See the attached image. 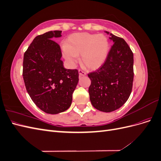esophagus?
I'll list each match as a JSON object with an SVG mask.
<instances>
[{"label": "esophagus", "mask_w": 161, "mask_h": 161, "mask_svg": "<svg viewBox=\"0 0 161 161\" xmlns=\"http://www.w3.org/2000/svg\"><path fill=\"white\" fill-rule=\"evenodd\" d=\"M79 76H86V72L82 71V70H79Z\"/></svg>", "instance_id": "obj_1"}]
</instances>
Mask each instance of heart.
<instances>
[{
  "instance_id": "b5f03b06",
  "label": "heart",
  "mask_w": 161,
  "mask_h": 161,
  "mask_svg": "<svg viewBox=\"0 0 161 161\" xmlns=\"http://www.w3.org/2000/svg\"><path fill=\"white\" fill-rule=\"evenodd\" d=\"M109 42L103 34L77 33L72 34L62 47L64 59L73 65L81 55V63L86 69L95 70L105 62L109 52Z\"/></svg>"
}]
</instances>
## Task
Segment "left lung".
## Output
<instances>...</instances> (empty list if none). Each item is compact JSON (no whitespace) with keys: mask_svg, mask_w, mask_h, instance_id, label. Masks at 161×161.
<instances>
[{"mask_svg":"<svg viewBox=\"0 0 161 161\" xmlns=\"http://www.w3.org/2000/svg\"><path fill=\"white\" fill-rule=\"evenodd\" d=\"M113 42L105 62L99 69L90 72L89 88L92 106L103 112L120 108L131 94L134 80V55L123 38L109 33Z\"/></svg>","mask_w":161,"mask_h":161,"instance_id":"left-lung-1","label":"left lung"}]
</instances>
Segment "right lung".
Here are the masks:
<instances>
[{
  "mask_svg": "<svg viewBox=\"0 0 161 161\" xmlns=\"http://www.w3.org/2000/svg\"><path fill=\"white\" fill-rule=\"evenodd\" d=\"M62 31H51L34 38L24 53L23 76L28 94L39 108L50 114L67 110L79 82L76 69H66L60 46L52 40Z\"/></svg>",
  "mask_w": 161,
  "mask_h": 161,
  "instance_id": "add662e5",
  "label": "right lung"
}]
</instances>
